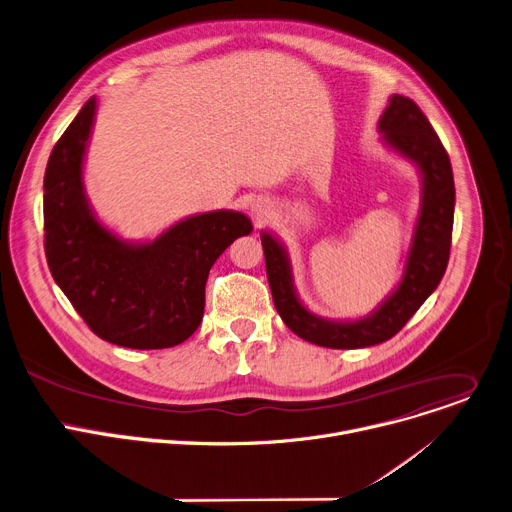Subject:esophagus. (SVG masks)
I'll return each mask as SVG.
<instances>
[{
    "instance_id": "34e87169",
    "label": "esophagus",
    "mask_w": 512,
    "mask_h": 512,
    "mask_svg": "<svg viewBox=\"0 0 512 512\" xmlns=\"http://www.w3.org/2000/svg\"><path fill=\"white\" fill-rule=\"evenodd\" d=\"M270 213L272 211H270V205L266 201L258 199V201L252 203V217L256 219V225H262L270 217Z\"/></svg>"
}]
</instances>
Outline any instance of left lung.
<instances>
[{"label": "left lung", "mask_w": 512, "mask_h": 512, "mask_svg": "<svg viewBox=\"0 0 512 512\" xmlns=\"http://www.w3.org/2000/svg\"><path fill=\"white\" fill-rule=\"evenodd\" d=\"M380 140L392 152L413 162L421 175V203L413 227L403 276L392 293L360 319H325L299 299L289 252L272 232H260L266 276L274 307L305 342L333 350L368 348L399 333L441 282L451 246L456 187L449 156L419 105L392 95L378 120Z\"/></svg>", "instance_id": "1"}]
</instances>
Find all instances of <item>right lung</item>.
I'll return each mask as SVG.
<instances>
[{"label":"right lung","mask_w":512,"mask_h":512,"mask_svg":"<svg viewBox=\"0 0 512 512\" xmlns=\"http://www.w3.org/2000/svg\"><path fill=\"white\" fill-rule=\"evenodd\" d=\"M91 97L50 152L44 173V250L52 278L95 335L132 350L183 344L203 319L211 266L254 227L232 209L197 213L146 242L105 227L85 193L95 122Z\"/></svg>","instance_id":"obj_1"}]
</instances>
